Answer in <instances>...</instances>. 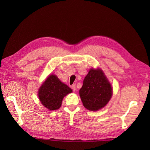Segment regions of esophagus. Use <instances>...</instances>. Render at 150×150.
<instances>
[{
    "instance_id": "obj_1",
    "label": "esophagus",
    "mask_w": 150,
    "mask_h": 150,
    "mask_svg": "<svg viewBox=\"0 0 150 150\" xmlns=\"http://www.w3.org/2000/svg\"><path fill=\"white\" fill-rule=\"evenodd\" d=\"M71 88H72V90H73V91H75V90H76V84H73L71 86Z\"/></svg>"
}]
</instances>
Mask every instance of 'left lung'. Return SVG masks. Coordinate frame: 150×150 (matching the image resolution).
I'll return each instance as SVG.
<instances>
[{
    "instance_id": "8db88e82",
    "label": "left lung",
    "mask_w": 150,
    "mask_h": 150,
    "mask_svg": "<svg viewBox=\"0 0 150 150\" xmlns=\"http://www.w3.org/2000/svg\"><path fill=\"white\" fill-rule=\"evenodd\" d=\"M79 94L86 109L97 111L109 102L112 95V89L102 70L91 69L84 79Z\"/></svg>"
}]
</instances>
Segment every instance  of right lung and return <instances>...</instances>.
<instances>
[{"mask_svg": "<svg viewBox=\"0 0 150 150\" xmlns=\"http://www.w3.org/2000/svg\"><path fill=\"white\" fill-rule=\"evenodd\" d=\"M71 92V89L60 82L57 76L51 75L39 89V97L44 106L56 110L61 106L64 97Z\"/></svg>", "mask_w": 150, "mask_h": 150, "instance_id": "1", "label": "right lung"}]
</instances>
